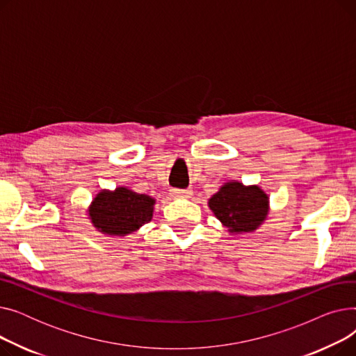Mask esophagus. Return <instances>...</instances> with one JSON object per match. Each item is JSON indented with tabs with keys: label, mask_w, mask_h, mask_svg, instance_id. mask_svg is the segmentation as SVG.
I'll use <instances>...</instances> for the list:
<instances>
[{
	"label": "esophagus",
	"mask_w": 356,
	"mask_h": 356,
	"mask_svg": "<svg viewBox=\"0 0 356 356\" xmlns=\"http://www.w3.org/2000/svg\"><path fill=\"white\" fill-rule=\"evenodd\" d=\"M172 196L173 197H191L192 191L191 189H173Z\"/></svg>",
	"instance_id": "1"
}]
</instances>
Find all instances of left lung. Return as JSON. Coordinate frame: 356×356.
Listing matches in <instances>:
<instances>
[{"label": "left lung", "mask_w": 356, "mask_h": 356, "mask_svg": "<svg viewBox=\"0 0 356 356\" xmlns=\"http://www.w3.org/2000/svg\"><path fill=\"white\" fill-rule=\"evenodd\" d=\"M209 208L229 232H254L267 218L268 196L258 186L229 181L209 199Z\"/></svg>", "instance_id": "8db88e82"}]
</instances>
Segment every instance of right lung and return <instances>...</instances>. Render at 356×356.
Returning a JSON list of instances; mask_svg holds the SVG:
<instances>
[{
	"instance_id": "add662e5",
	"label": "right lung",
	"mask_w": 356,
	"mask_h": 356,
	"mask_svg": "<svg viewBox=\"0 0 356 356\" xmlns=\"http://www.w3.org/2000/svg\"><path fill=\"white\" fill-rule=\"evenodd\" d=\"M154 203L153 197L127 188L102 191L90 203L89 218L99 232L124 236L152 220Z\"/></svg>"
}]
</instances>
